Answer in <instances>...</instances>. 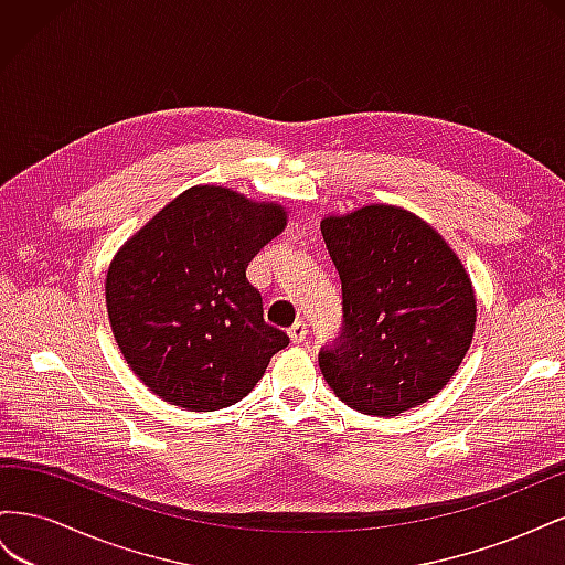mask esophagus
Returning a JSON list of instances; mask_svg holds the SVG:
<instances>
[{"mask_svg":"<svg viewBox=\"0 0 565 565\" xmlns=\"http://www.w3.org/2000/svg\"><path fill=\"white\" fill-rule=\"evenodd\" d=\"M306 334H309V328H306V322H303V320L295 322L292 328H289V339H292V344H303V341H306Z\"/></svg>","mask_w":565,"mask_h":565,"instance_id":"esophagus-1","label":"esophagus"}]
</instances>
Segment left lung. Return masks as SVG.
I'll return each instance as SVG.
<instances>
[{"label":"left lung","instance_id":"left-lung-1","mask_svg":"<svg viewBox=\"0 0 565 565\" xmlns=\"http://www.w3.org/2000/svg\"><path fill=\"white\" fill-rule=\"evenodd\" d=\"M341 278L344 332L320 351L334 396L374 417L431 401L465 361L476 292L443 235L396 204H365L320 221Z\"/></svg>","mask_w":565,"mask_h":565}]
</instances>
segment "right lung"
<instances>
[{"instance_id": "add662e5", "label": "right lung", "mask_w": 565, "mask_h": 565, "mask_svg": "<svg viewBox=\"0 0 565 565\" xmlns=\"http://www.w3.org/2000/svg\"><path fill=\"white\" fill-rule=\"evenodd\" d=\"M287 226L278 202L193 185L113 256L110 328L127 365L162 401L210 413L243 401L289 337L264 320L247 266Z\"/></svg>"}]
</instances>
